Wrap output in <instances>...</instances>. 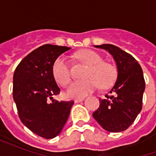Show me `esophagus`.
I'll return each mask as SVG.
<instances>
[{"instance_id":"obj_1","label":"esophagus","mask_w":156,"mask_h":156,"mask_svg":"<svg viewBox=\"0 0 156 156\" xmlns=\"http://www.w3.org/2000/svg\"><path fill=\"white\" fill-rule=\"evenodd\" d=\"M84 100V98H75L74 102L75 103H79V102H82Z\"/></svg>"}]
</instances>
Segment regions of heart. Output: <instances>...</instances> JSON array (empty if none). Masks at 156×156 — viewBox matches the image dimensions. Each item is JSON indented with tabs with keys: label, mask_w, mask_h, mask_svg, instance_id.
Here are the masks:
<instances>
[{
	"label": "heart",
	"mask_w": 156,
	"mask_h": 156,
	"mask_svg": "<svg viewBox=\"0 0 156 156\" xmlns=\"http://www.w3.org/2000/svg\"><path fill=\"white\" fill-rule=\"evenodd\" d=\"M78 57L88 68L86 69L83 78L85 79L73 83L68 88L67 94L70 97L81 98L90 94L101 84L107 88L114 83L116 79V69L111 64L104 62L98 52L92 50H84L78 53ZM51 73L53 78L61 86H67L72 79L70 63L65 56L58 57L53 62Z\"/></svg>",
	"instance_id": "b5f03b06"
}]
</instances>
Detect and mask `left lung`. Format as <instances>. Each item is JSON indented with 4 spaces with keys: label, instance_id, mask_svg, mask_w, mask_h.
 <instances>
[{
    "label": "left lung",
    "instance_id": "1",
    "mask_svg": "<svg viewBox=\"0 0 156 156\" xmlns=\"http://www.w3.org/2000/svg\"><path fill=\"white\" fill-rule=\"evenodd\" d=\"M108 51L114 57L118 76L110 95L99 98V107L94 113L95 120L109 132H121L130 126L142 109L145 88L143 71L129 53L111 44L95 46Z\"/></svg>",
    "mask_w": 156,
    "mask_h": 156
}]
</instances>
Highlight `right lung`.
<instances>
[{
    "label": "right lung",
    "mask_w": 156,
    "mask_h": 156,
    "mask_svg": "<svg viewBox=\"0 0 156 156\" xmlns=\"http://www.w3.org/2000/svg\"><path fill=\"white\" fill-rule=\"evenodd\" d=\"M70 48L42 45L29 53L13 75V98L22 124L34 134L52 139L60 134L74 102L53 99L60 94L51 68Z\"/></svg>",
    "instance_id": "1"
}]
</instances>
